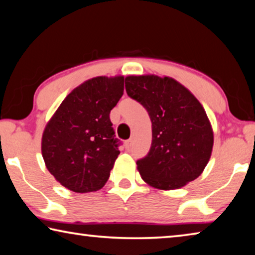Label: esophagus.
<instances>
[{
	"label": "esophagus",
	"mask_w": 255,
	"mask_h": 255,
	"mask_svg": "<svg viewBox=\"0 0 255 255\" xmlns=\"http://www.w3.org/2000/svg\"><path fill=\"white\" fill-rule=\"evenodd\" d=\"M131 145H132V140L131 139H128L125 141V147H126V149H130L131 148Z\"/></svg>",
	"instance_id": "esophagus-1"
}]
</instances>
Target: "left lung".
Wrapping results in <instances>:
<instances>
[{
  "label": "left lung",
  "mask_w": 255,
  "mask_h": 255,
  "mask_svg": "<svg viewBox=\"0 0 255 255\" xmlns=\"http://www.w3.org/2000/svg\"><path fill=\"white\" fill-rule=\"evenodd\" d=\"M128 97L139 102L152 122V145L136 162L146 183L162 190L182 188L208 163L214 133L206 111L179 82L164 76H127Z\"/></svg>",
  "instance_id": "1"
}]
</instances>
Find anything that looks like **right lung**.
<instances>
[{"instance_id":"add662e5","label":"right lung","mask_w":255,"mask_h":255,"mask_svg":"<svg viewBox=\"0 0 255 255\" xmlns=\"http://www.w3.org/2000/svg\"><path fill=\"white\" fill-rule=\"evenodd\" d=\"M124 94V76L84 82L60 103L42 133L47 169L74 192L100 190L120 154L110 111Z\"/></svg>"}]
</instances>
